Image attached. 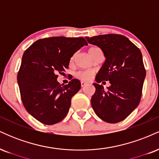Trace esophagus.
<instances>
[{
  "mask_svg": "<svg viewBox=\"0 0 159 159\" xmlns=\"http://www.w3.org/2000/svg\"><path fill=\"white\" fill-rule=\"evenodd\" d=\"M81 87H84V86L87 84V82H85V81H81Z\"/></svg>",
  "mask_w": 159,
  "mask_h": 159,
  "instance_id": "34e87169",
  "label": "esophagus"
}]
</instances>
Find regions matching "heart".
Listing matches in <instances>:
<instances>
[{
    "label": "heart",
    "mask_w": 159,
    "mask_h": 159,
    "mask_svg": "<svg viewBox=\"0 0 159 159\" xmlns=\"http://www.w3.org/2000/svg\"><path fill=\"white\" fill-rule=\"evenodd\" d=\"M99 50L98 48L96 47H92V48H90L88 50L89 54L91 57H93L94 55V54L96 53V51ZM77 77L79 78L80 80L83 81H89L92 79L94 75V72L91 69H87V70H84V71H80L78 72L77 74H76Z\"/></svg>",
    "instance_id": "obj_1"
}]
</instances>
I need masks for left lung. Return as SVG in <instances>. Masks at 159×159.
<instances>
[{"label": "left lung", "mask_w": 159, "mask_h": 159, "mask_svg": "<svg viewBox=\"0 0 159 159\" xmlns=\"http://www.w3.org/2000/svg\"><path fill=\"white\" fill-rule=\"evenodd\" d=\"M85 38L101 48L105 57L96 83L93 84L96 92L91 98V105L101 120L119 123L139 105L146 77L142 54L127 37L119 34ZM105 80L111 84L107 90L99 84Z\"/></svg>", "instance_id": "8db88e82"}]
</instances>
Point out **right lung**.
Masks as SVG:
<instances>
[{"instance_id":"right-lung-1","label":"right lung","mask_w":159,"mask_h":159,"mask_svg":"<svg viewBox=\"0 0 159 159\" xmlns=\"http://www.w3.org/2000/svg\"><path fill=\"white\" fill-rule=\"evenodd\" d=\"M87 43L84 38L56 36L39 39L24 53L17 81L25 109L45 125L64 119L71 99L81 88L79 80L61 84L57 73L68 68L70 58Z\"/></svg>"}]
</instances>
